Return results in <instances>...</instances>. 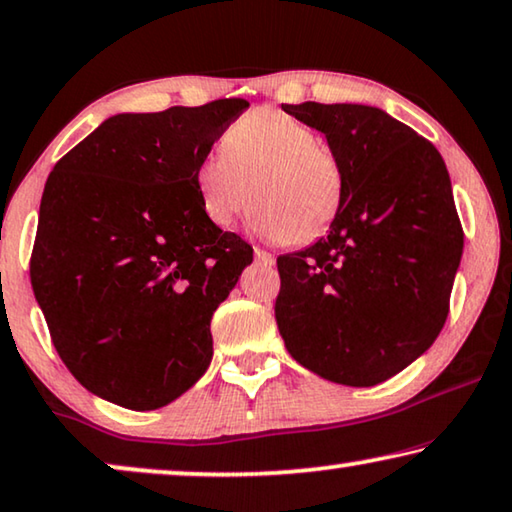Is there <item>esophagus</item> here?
<instances>
[{
	"label": "esophagus",
	"instance_id": "34e87169",
	"mask_svg": "<svg viewBox=\"0 0 512 512\" xmlns=\"http://www.w3.org/2000/svg\"><path fill=\"white\" fill-rule=\"evenodd\" d=\"M254 256H256V261L261 263V265H270V268L274 265V256L270 254V251L256 247V249H254Z\"/></svg>",
	"mask_w": 512,
	"mask_h": 512
}]
</instances>
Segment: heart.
Here are the masks:
<instances>
[{
    "label": "heart",
    "mask_w": 512,
    "mask_h": 512,
    "mask_svg": "<svg viewBox=\"0 0 512 512\" xmlns=\"http://www.w3.org/2000/svg\"><path fill=\"white\" fill-rule=\"evenodd\" d=\"M221 150L196 168L203 212L231 228L251 205V224L265 238L307 244L321 238L344 201V168L318 133L298 117L261 108L240 117Z\"/></svg>",
    "instance_id": "obj_1"
}]
</instances>
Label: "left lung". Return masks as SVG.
<instances>
[{"label":"left lung","instance_id":"left-lung-1","mask_svg":"<svg viewBox=\"0 0 512 512\" xmlns=\"http://www.w3.org/2000/svg\"><path fill=\"white\" fill-rule=\"evenodd\" d=\"M344 168L325 238L277 258L288 353L325 381L369 388L418 360L446 323L464 233L429 140L362 103H281Z\"/></svg>","mask_w":512,"mask_h":512}]
</instances>
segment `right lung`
<instances>
[{"mask_svg": "<svg viewBox=\"0 0 512 512\" xmlns=\"http://www.w3.org/2000/svg\"><path fill=\"white\" fill-rule=\"evenodd\" d=\"M247 108L113 115L48 175L32 288L59 358L96 397L152 411L210 367L212 314L254 249L207 219L196 168Z\"/></svg>", "mask_w": 512, "mask_h": 512, "instance_id": "add662e5", "label": "right lung"}]
</instances>
